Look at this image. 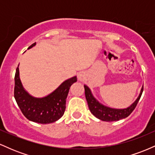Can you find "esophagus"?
<instances>
[{
	"mask_svg": "<svg viewBox=\"0 0 155 155\" xmlns=\"http://www.w3.org/2000/svg\"><path fill=\"white\" fill-rule=\"evenodd\" d=\"M78 79H79L80 81H83V80L84 79V74L83 72L79 73V74H78Z\"/></svg>",
	"mask_w": 155,
	"mask_h": 155,
	"instance_id": "34e87169",
	"label": "esophagus"
}]
</instances>
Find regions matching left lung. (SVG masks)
<instances>
[{"mask_svg": "<svg viewBox=\"0 0 155 155\" xmlns=\"http://www.w3.org/2000/svg\"><path fill=\"white\" fill-rule=\"evenodd\" d=\"M84 87L85 90V97H86L87 101L90 111L97 119L102 121H106V122L118 121L128 117L135 109V108L136 107L143 90V87L140 90V93L138 98L128 108H123V109H116V108H108L107 106H105L100 104L92 95L91 91L88 87H87L86 85H84Z\"/></svg>", "mask_w": 155, "mask_h": 155, "instance_id": "8db88e82", "label": "left lung"}]
</instances>
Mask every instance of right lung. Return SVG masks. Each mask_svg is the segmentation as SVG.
<instances>
[{"instance_id":"add662e5","label":"right lung","mask_w":155,"mask_h":155,"mask_svg":"<svg viewBox=\"0 0 155 155\" xmlns=\"http://www.w3.org/2000/svg\"><path fill=\"white\" fill-rule=\"evenodd\" d=\"M35 45V43L33 44L28 49ZM76 81V76L71 78L62 83L50 95L37 98L30 95L24 90L17 67L15 77L14 95L21 111L28 120L40 124L52 123L64 114L69 89Z\"/></svg>"}]
</instances>
